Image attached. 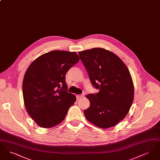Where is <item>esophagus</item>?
<instances>
[{
	"label": "esophagus",
	"instance_id": "34e87169",
	"mask_svg": "<svg viewBox=\"0 0 160 160\" xmlns=\"http://www.w3.org/2000/svg\"><path fill=\"white\" fill-rule=\"evenodd\" d=\"M84 95H76V98L77 99H78L79 98H82V97H83Z\"/></svg>",
	"mask_w": 160,
	"mask_h": 160
}]
</instances>
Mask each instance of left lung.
<instances>
[{
    "label": "left lung",
    "instance_id": "left-lung-1",
    "mask_svg": "<svg viewBox=\"0 0 160 160\" xmlns=\"http://www.w3.org/2000/svg\"><path fill=\"white\" fill-rule=\"evenodd\" d=\"M93 86L99 89L86 95L90 107L87 120L98 127L115 126L128 114L134 99V85L128 68L115 54L101 48L78 52Z\"/></svg>",
    "mask_w": 160,
    "mask_h": 160
}]
</instances>
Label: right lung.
<instances>
[{
	"label": "right lung",
	"instance_id": "1",
	"mask_svg": "<svg viewBox=\"0 0 160 160\" xmlns=\"http://www.w3.org/2000/svg\"><path fill=\"white\" fill-rule=\"evenodd\" d=\"M80 60L76 52L53 50L33 61L23 82L24 106L39 126L48 128L65 119L69 107L76 101L67 92L65 75Z\"/></svg>",
	"mask_w": 160,
	"mask_h": 160
}]
</instances>
